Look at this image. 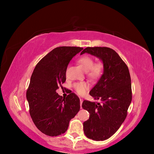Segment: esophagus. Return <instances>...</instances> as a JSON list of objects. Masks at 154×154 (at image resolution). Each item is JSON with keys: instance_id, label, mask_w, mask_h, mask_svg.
I'll return each mask as SVG.
<instances>
[{"instance_id": "34e87169", "label": "esophagus", "mask_w": 154, "mask_h": 154, "mask_svg": "<svg viewBox=\"0 0 154 154\" xmlns=\"http://www.w3.org/2000/svg\"><path fill=\"white\" fill-rule=\"evenodd\" d=\"M80 106H81V109H82V103H83V99L80 98Z\"/></svg>"}]
</instances>
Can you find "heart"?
<instances>
[{
  "label": "heart",
  "instance_id": "heart-1",
  "mask_svg": "<svg viewBox=\"0 0 154 154\" xmlns=\"http://www.w3.org/2000/svg\"><path fill=\"white\" fill-rule=\"evenodd\" d=\"M78 63H80L82 69L87 72L88 76L92 78H99L103 72L104 66L103 63L98 62L94 64V59L88 56L85 55L81 57L78 60ZM88 87L89 85L86 82L76 83L74 85V89L80 94H84Z\"/></svg>",
  "mask_w": 154,
  "mask_h": 154
}]
</instances>
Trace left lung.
<instances>
[{
  "instance_id": "8db88e82",
  "label": "left lung",
  "mask_w": 154,
  "mask_h": 154,
  "mask_svg": "<svg viewBox=\"0 0 154 154\" xmlns=\"http://www.w3.org/2000/svg\"><path fill=\"white\" fill-rule=\"evenodd\" d=\"M98 58L104 66L103 72L89 94L99 102L84 100L82 108L90 113L83 123L85 136L95 141L110 137L127 117L132 101L131 79L127 65L113 49L88 47L82 51Z\"/></svg>"
}]
</instances>
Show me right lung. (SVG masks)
<instances>
[{
	"label": "right lung",
	"mask_w": 154,
	"mask_h": 154,
	"mask_svg": "<svg viewBox=\"0 0 154 154\" xmlns=\"http://www.w3.org/2000/svg\"><path fill=\"white\" fill-rule=\"evenodd\" d=\"M82 49L70 46L55 48L41 59L32 72L26 92L29 113L37 128L47 136L66 132L70 120L80 110V99L74 93L63 99L57 90L66 80L70 61Z\"/></svg>",
	"instance_id": "obj_1"
}]
</instances>
